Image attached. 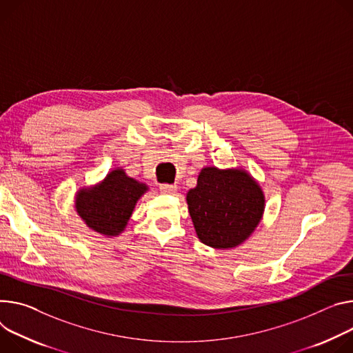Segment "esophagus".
Instances as JSON below:
<instances>
[{
  "label": "esophagus",
  "instance_id": "34e87169",
  "mask_svg": "<svg viewBox=\"0 0 353 353\" xmlns=\"http://www.w3.org/2000/svg\"><path fill=\"white\" fill-rule=\"evenodd\" d=\"M160 193L163 194H174L177 191V185L176 184H160Z\"/></svg>",
  "mask_w": 353,
  "mask_h": 353
}]
</instances>
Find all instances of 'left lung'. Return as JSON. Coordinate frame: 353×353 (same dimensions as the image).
<instances>
[{
	"instance_id": "1",
	"label": "left lung",
	"mask_w": 353,
	"mask_h": 353,
	"mask_svg": "<svg viewBox=\"0 0 353 353\" xmlns=\"http://www.w3.org/2000/svg\"><path fill=\"white\" fill-rule=\"evenodd\" d=\"M188 212L199 239L214 249L243 243L265 211L263 190L243 169L203 168L187 193Z\"/></svg>"
}]
</instances>
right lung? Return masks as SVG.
<instances>
[{
    "instance_id": "obj_1",
    "label": "right lung",
    "mask_w": 353,
    "mask_h": 353,
    "mask_svg": "<svg viewBox=\"0 0 353 353\" xmlns=\"http://www.w3.org/2000/svg\"><path fill=\"white\" fill-rule=\"evenodd\" d=\"M149 188L118 168L103 181L77 191L74 207L85 225L107 238L118 236L126 228L138 200Z\"/></svg>"
}]
</instances>
